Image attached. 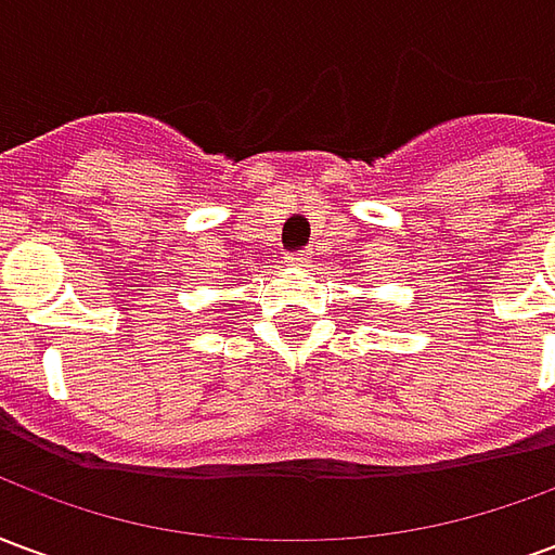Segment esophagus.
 I'll list each match as a JSON object with an SVG mask.
<instances>
[{
	"mask_svg": "<svg viewBox=\"0 0 555 555\" xmlns=\"http://www.w3.org/2000/svg\"><path fill=\"white\" fill-rule=\"evenodd\" d=\"M291 267H306L309 264V249H297V253H288Z\"/></svg>",
	"mask_w": 555,
	"mask_h": 555,
	"instance_id": "obj_1",
	"label": "esophagus"
}]
</instances>
